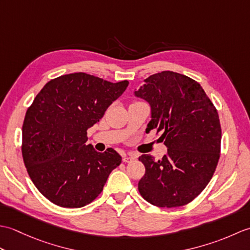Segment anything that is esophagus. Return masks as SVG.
<instances>
[{"label":"esophagus","mask_w":250,"mask_h":250,"mask_svg":"<svg viewBox=\"0 0 250 250\" xmlns=\"http://www.w3.org/2000/svg\"><path fill=\"white\" fill-rule=\"evenodd\" d=\"M136 159V155L135 153H128V155H124V157H122V161L124 162H130V161H133Z\"/></svg>","instance_id":"1"}]
</instances>
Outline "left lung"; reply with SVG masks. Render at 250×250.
Listing matches in <instances>:
<instances>
[{"instance_id":"8db88e82","label":"left lung","mask_w":250,"mask_h":250,"mask_svg":"<svg viewBox=\"0 0 250 250\" xmlns=\"http://www.w3.org/2000/svg\"><path fill=\"white\" fill-rule=\"evenodd\" d=\"M135 95L151 106L147 131H162L167 155L156 161L142 155L145 175L141 195L158 207L190 203L213 177L220 158L218 111L198 82L183 74L163 71L145 79Z\"/></svg>"}]
</instances>
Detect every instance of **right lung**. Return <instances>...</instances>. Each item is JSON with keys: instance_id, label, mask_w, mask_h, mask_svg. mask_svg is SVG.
I'll use <instances>...</instances> for the list:
<instances>
[{"instance_id": "right-lung-1", "label": "right lung", "mask_w": 250, "mask_h": 250, "mask_svg": "<svg viewBox=\"0 0 250 250\" xmlns=\"http://www.w3.org/2000/svg\"><path fill=\"white\" fill-rule=\"evenodd\" d=\"M128 84L86 73L67 74L47 83L26 110L24 166L35 187L54 204L78 208L91 203L121 163L113 148L98 152L86 145L87 130Z\"/></svg>"}]
</instances>
